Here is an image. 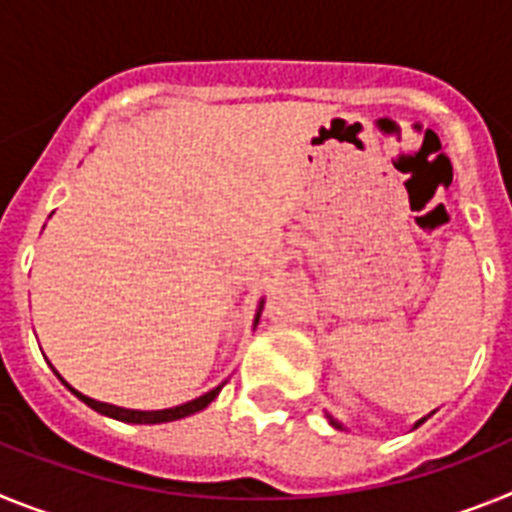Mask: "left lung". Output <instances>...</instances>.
<instances>
[{"mask_svg": "<svg viewBox=\"0 0 512 512\" xmlns=\"http://www.w3.org/2000/svg\"><path fill=\"white\" fill-rule=\"evenodd\" d=\"M330 423H333V425H336V428H341V425H338V423H336V420H333V418H330Z\"/></svg>", "mask_w": 512, "mask_h": 512, "instance_id": "8db88e82", "label": "left lung"}]
</instances>
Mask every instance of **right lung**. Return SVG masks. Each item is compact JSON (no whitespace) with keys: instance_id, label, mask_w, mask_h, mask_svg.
I'll use <instances>...</instances> for the list:
<instances>
[{"instance_id":"1","label":"right lung","mask_w":512,"mask_h":512,"mask_svg":"<svg viewBox=\"0 0 512 512\" xmlns=\"http://www.w3.org/2000/svg\"><path fill=\"white\" fill-rule=\"evenodd\" d=\"M58 379H61V377H58ZM61 382H63V379H61ZM63 384H66V382H63ZM66 387H69V384H66ZM69 390L74 392V395L79 397L81 402H87V405L92 410H97V413L107 415V418L122 420V423H169V420L187 418V415L200 413L202 408H207V405H210V402L217 397V392L223 390V384H220V387H215V390H212V392H207V395L197 397V400L184 402V405H179V408H169V410H125V408H117V405H107V402L92 400V397L76 392L74 387H69Z\"/></svg>"}]
</instances>
